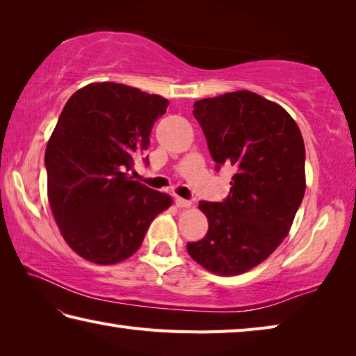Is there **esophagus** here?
<instances>
[{"instance_id": "34e87169", "label": "esophagus", "mask_w": 356, "mask_h": 356, "mask_svg": "<svg viewBox=\"0 0 356 356\" xmlns=\"http://www.w3.org/2000/svg\"><path fill=\"white\" fill-rule=\"evenodd\" d=\"M175 204H177L178 208H191L192 202L184 200V198H181V197H175Z\"/></svg>"}]
</instances>
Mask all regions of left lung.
Instances as JSON below:
<instances>
[{
  "mask_svg": "<svg viewBox=\"0 0 356 356\" xmlns=\"http://www.w3.org/2000/svg\"><path fill=\"white\" fill-rule=\"evenodd\" d=\"M216 168L232 167L223 202H200L209 223L188 253L209 272L239 275L273 253L288 236L305 195V143L282 106L238 90L194 103Z\"/></svg>",
  "mask_w": 356,
  "mask_h": 356,
  "instance_id": "1",
  "label": "left lung"
}]
</instances>
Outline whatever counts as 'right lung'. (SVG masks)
<instances>
[{
  "instance_id": "obj_1",
  "label": "right lung",
  "mask_w": 356,
  "mask_h": 356,
  "mask_svg": "<svg viewBox=\"0 0 356 356\" xmlns=\"http://www.w3.org/2000/svg\"><path fill=\"white\" fill-rule=\"evenodd\" d=\"M167 106L165 98L117 83L89 84L65 103L45 152L48 200L81 258L95 264L129 258L172 204V197L129 177Z\"/></svg>"
}]
</instances>
